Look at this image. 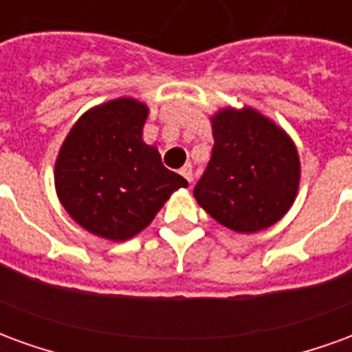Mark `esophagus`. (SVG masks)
<instances>
[{"instance_id":"1","label":"esophagus","mask_w":352,"mask_h":352,"mask_svg":"<svg viewBox=\"0 0 352 352\" xmlns=\"http://www.w3.org/2000/svg\"><path fill=\"white\" fill-rule=\"evenodd\" d=\"M179 173H181V175H183L184 179H186V181L192 184V166H190V164H184Z\"/></svg>"}]
</instances>
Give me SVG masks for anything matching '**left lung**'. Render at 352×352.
Returning <instances> with one entry per match:
<instances>
[{
  "mask_svg": "<svg viewBox=\"0 0 352 352\" xmlns=\"http://www.w3.org/2000/svg\"><path fill=\"white\" fill-rule=\"evenodd\" d=\"M214 145L194 186L214 221L252 234L283 219L298 192L300 158L279 126L256 111L222 109L213 116Z\"/></svg>",
  "mask_w": 352,
  "mask_h": 352,
  "instance_id": "obj_1",
  "label": "left lung"
}]
</instances>
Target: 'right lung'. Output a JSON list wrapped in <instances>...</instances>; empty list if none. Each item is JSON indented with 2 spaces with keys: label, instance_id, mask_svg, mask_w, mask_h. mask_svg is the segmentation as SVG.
Here are the masks:
<instances>
[{
  "label": "right lung",
  "instance_id": "add662e5",
  "mask_svg": "<svg viewBox=\"0 0 352 352\" xmlns=\"http://www.w3.org/2000/svg\"><path fill=\"white\" fill-rule=\"evenodd\" d=\"M148 109L120 98L80 116L60 148L54 169L58 198L75 222L111 241L146 228L186 179L169 171L143 141Z\"/></svg>",
  "mask_w": 352,
  "mask_h": 352
}]
</instances>
